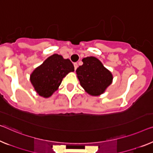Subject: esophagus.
Listing matches in <instances>:
<instances>
[{
  "instance_id": "obj_1",
  "label": "esophagus",
  "mask_w": 153,
  "mask_h": 153,
  "mask_svg": "<svg viewBox=\"0 0 153 153\" xmlns=\"http://www.w3.org/2000/svg\"><path fill=\"white\" fill-rule=\"evenodd\" d=\"M74 69L76 70L77 68V63H74Z\"/></svg>"
}]
</instances>
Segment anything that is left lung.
Here are the masks:
<instances>
[{
    "label": "left lung",
    "instance_id": "obj_1",
    "mask_svg": "<svg viewBox=\"0 0 153 153\" xmlns=\"http://www.w3.org/2000/svg\"><path fill=\"white\" fill-rule=\"evenodd\" d=\"M82 62L83 65L76 70L82 87L93 96L102 94L112 83V74L95 57H86L82 59Z\"/></svg>",
    "mask_w": 153,
    "mask_h": 153
}]
</instances>
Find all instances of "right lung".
<instances>
[{"mask_svg": "<svg viewBox=\"0 0 153 153\" xmlns=\"http://www.w3.org/2000/svg\"><path fill=\"white\" fill-rule=\"evenodd\" d=\"M73 71L74 67L70 60L53 54L33 71L30 81L36 93L47 98L58 90L64 77Z\"/></svg>", "mask_w": 153, "mask_h": 153, "instance_id": "add662e5", "label": "right lung"}]
</instances>
